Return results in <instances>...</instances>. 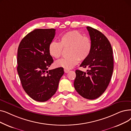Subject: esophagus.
Listing matches in <instances>:
<instances>
[{"label": "esophagus", "mask_w": 131, "mask_h": 131, "mask_svg": "<svg viewBox=\"0 0 131 131\" xmlns=\"http://www.w3.org/2000/svg\"><path fill=\"white\" fill-rule=\"evenodd\" d=\"M69 71H70V70H67V69H64V72H65V73H67L68 72H69Z\"/></svg>", "instance_id": "obj_1"}]
</instances>
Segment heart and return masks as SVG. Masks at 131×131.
<instances>
[{"mask_svg": "<svg viewBox=\"0 0 131 131\" xmlns=\"http://www.w3.org/2000/svg\"><path fill=\"white\" fill-rule=\"evenodd\" d=\"M60 42L53 41L49 45V53L54 58L61 56L64 48H70L69 57L60 59L55 62V66L69 70L77 65L80 60H83L89 56L92 49L90 39L77 30L67 32L60 37Z\"/></svg>", "mask_w": 131, "mask_h": 131, "instance_id": "obj_1", "label": "heart"}]
</instances>
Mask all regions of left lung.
Returning a JSON list of instances; mask_svg holds the SVG:
<instances>
[{"label":"left lung","mask_w":131,"mask_h":131,"mask_svg":"<svg viewBox=\"0 0 131 131\" xmlns=\"http://www.w3.org/2000/svg\"><path fill=\"white\" fill-rule=\"evenodd\" d=\"M92 49L88 57L84 60L80 67L88 68L87 72L75 71L74 86L83 97L94 100L103 94L109 84L113 70V51L111 44L97 29L87 27Z\"/></svg>","instance_id":"1"}]
</instances>
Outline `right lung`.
Masks as SVG:
<instances>
[{
    "label": "right lung",
    "mask_w": 131,
    "mask_h": 131,
    "mask_svg": "<svg viewBox=\"0 0 131 131\" xmlns=\"http://www.w3.org/2000/svg\"><path fill=\"white\" fill-rule=\"evenodd\" d=\"M54 29H36L22 39L18 47L17 71L26 93L34 100L45 102L56 93L62 67L48 71L53 62L49 45L54 38Z\"/></svg>",
    "instance_id": "add662e5"
}]
</instances>
